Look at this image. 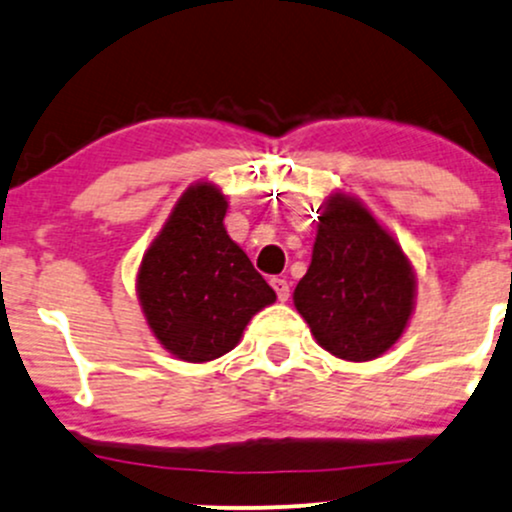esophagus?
Returning a JSON list of instances; mask_svg holds the SVG:
<instances>
[{"instance_id": "34e87169", "label": "esophagus", "mask_w": 512, "mask_h": 512, "mask_svg": "<svg viewBox=\"0 0 512 512\" xmlns=\"http://www.w3.org/2000/svg\"><path fill=\"white\" fill-rule=\"evenodd\" d=\"M270 287L278 294L280 302H287V299H290V282L285 278H270Z\"/></svg>"}]
</instances>
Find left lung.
Wrapping results in <instances>:
<instances>
[{
  "mask_svg": "<svg viewBox=\"0 0 512 512\" xmlns=\"http://www.w3.org/2000/svg\"><path fill=\"white\" fill-rule=\"evenodd\" d=\"M414 273L400 244L357 198H328L294 306L323 350L369 362L398 342L412 316Z\"/></svg>",
  "mask_w": 512,
  "mask_h": 512,
  "instance_id": "left-lung-1",
  "label": "left lung"
}]
</instances>
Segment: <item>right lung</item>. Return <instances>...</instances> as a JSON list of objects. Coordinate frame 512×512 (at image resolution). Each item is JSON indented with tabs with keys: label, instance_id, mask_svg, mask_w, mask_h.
Wrapping results in <instances>:
<instances>
[{
	"label": "right lung",
	"instance_id": "obj_1",
	"mask_svg": "<svg viewBox=\"0 0 512 512\" xmlns=\"http://www.w3.org/2000/svg\"><path fill=\"white\" fill-rule=\"evenodd\" d=\"M227 201L213 184L186 189L138 270L150 330L184 362H210L242 338L273 287L225 232Z\"/></svg>",
	"mask_w": 512,
	"mask_h": 512
}]
</instances>
